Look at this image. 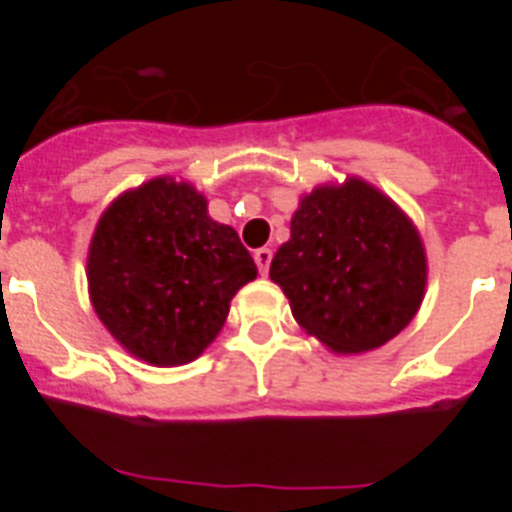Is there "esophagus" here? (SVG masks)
Returning a JSON list of instances; mask_svg holds the SVG:
<instances>
[{
	"mask_svg": "<svg viewBox=\"0 0 512 512\" xmlns=\"http://www.w3.org/2000/svg\"><path fill=\"white\" fill-rule=\"evenodd\" d=\"M253 261H256V266H259L261 274H266V271H269V264H271L269 248H256V251H253Z\"/></svg>",
	"mask_w": 512,
	"mask_h": 512,
	"instance_id": "34e87169",
	"label": "esophagus"
}]
</instances>
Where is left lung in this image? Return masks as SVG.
Instances as JSON below:
<instances>
[{"label":"left lung","mask_w":512,"mask_h":512,"mask_svg":"<svg viewBox=\"0 0 512 512\" xmlns=\"http://www.w3.org/2000/svg\"><path fill=\"white\" fill-rule=\"evenodd\" d=\"M269 277L307 336L336 354H366L415 318L428 259L400 205L374 184L346 176L343 184L302 194Z\"/></svg>","instance_id":"8db88e82"}]
</instances>
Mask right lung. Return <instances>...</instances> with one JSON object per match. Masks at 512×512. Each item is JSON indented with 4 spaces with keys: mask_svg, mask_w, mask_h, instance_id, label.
I'll return each instance as SVG.
<instances>
[{
    "mask_svg": "<svg viewBox=\"0 0 512 512\" xmlns=\"http://www.w3.org/2000/svg\"><path fill=\"white\" fill-rule=\"evenodd\" d=\"M256 274L238 233L212 220L205 194L174 176L115 197L87 253L97 318L130 356L153 366L197 359Z\"/></svg>",
    "mask_w": 512,
    "mask_h": 512,
    "instance_id": "obj_1",
    "label": "right lung"
}]
</instances>
